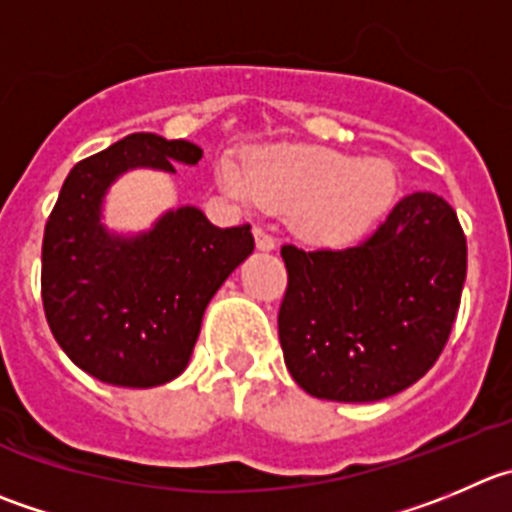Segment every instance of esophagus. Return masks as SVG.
I'll return each instance as SVG.
<instances>
[{
  "instance_id": "34e87169",
  "label": "esophagus",
  "mask_w": 512,
  "mask_h": 512,
  "mask_svg": "<svg viewBox=\"0 0 512 512\" xmlns=\"http://www.w3.org/2000/svg\"><path fill=\"white\" fill-rule=\"evenodd\" d=\"M253 238H256V248H259V251H274L276 248V241H274V236H271V233H266L264 228H253Z\"/></svg>"
}]
</instances>
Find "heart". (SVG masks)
I'll return each instance as SVG.
<instances>
[{
    "instance_id": "obj_1",
    "label": "heart",
    "mask_w": 512,
    "mask_h": 512,
    "mask_svg": "<svg viewBox=\"0 0 512 512\" xmlns=\"http://www.w3.org/2000/svg\"><path fill=\"white\" fill-rule=\"evenodd\" d=\"M218 186L233 201L289 211L291 226L311 243L344 246L379 221L397 196V173L382 158L324 145H269L218 163Z\"/></svg>"
}]
</instances>
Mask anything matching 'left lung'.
I'll return each instance as SVG.
<instances>
[{"instance_id": "left-lung-1", "label": "left lung", "mask_w": 512, "mask_h": 512, "mask_svg": "<svg viewBox=\"0 0 512 512\" xmlns=\"http://www.w3.org/2000/svg\"><path fill=\"white\" fill-rule=\"evenodd\" d=\"M289 274L279 339L304 392L377 402L437 362L467 274L457 213L435 193L405 196L372 236L349 248L281 246Z\"/></svg>"}]
</instances>
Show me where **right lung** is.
I'll return each instance as SVG.
<instances>
[{"instance_id":"right-lung-1","label":"right lung","mask_w":512,"mask_h":512,"mask_svg":"<svg viewBox=\"0 0 512 512\" xmlns=\"http://www.w3.org/2000/svg\"><path fill=\"white\" fill-rule=\"evenodd\" d=\"M201 158L188 140L133 133L62 183L42 238V304L57 344L100 382L145 389L178 377L208 301L253 251L248 223L218 228L193 206L138 236L102 226V198L125 170L175 173V163Z\"/></svg>"}]
</instances>
